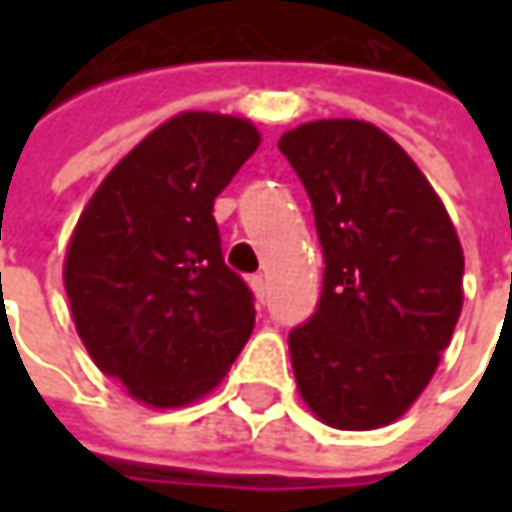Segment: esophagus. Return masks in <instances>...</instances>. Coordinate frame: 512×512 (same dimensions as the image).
I'll return each mask as SVG.
<instances>
[{
	"label": "esophagus",
	"mask_w": 512,
	"mask_h": 512,
	"mask_svg": "<svg viewBox=\"0 0 512 512\" xmlns=\"http://www.w3.org/2000/svg\"><path fill=\"white\" fill-rule=\"evenodd\" d=\"M250 287H253V293H256V299H259V302H265V296H267V282H265V276H262V273H256V276H250Z\"/></svg>",
	"instance_id": "1"
}]
</instances>
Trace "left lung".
<instances>
[{
    "label": "left lung",
    "instance_id": "left-lung-1",
    "mask_svg": "<svg viewBox=\"0 0 512 512\" xmlns=\"http://www.w3.org/2000/svg\"><path fill=\"white\" fill-rule=\"evenodd\" d=\"M279 150L325 253L319 307L287 336L299 393L330 427H384L419 399L459 322L456 227L416 162L370 122H307Z\"/></svg>",
    "mask_w": 512,
    "mask_h": 512
}]
</instances>
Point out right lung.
<instances>
[{"mask_svg":"<svg viewBox=\"0 0 512 512\" xmlns=\"http://www.w3.org/2000/svg\"><path fill=\"white\" fill-rule=\"evenodd\" d=\"M259 142L247 119L179 113L110 170L76 222L65 290L79 339L150 407L210 393L253 333V293L222 259L213 202Z\"/></svg>","mask_w":512,"mask_h":512,"instance_id":"obj_1","label":"right lung"}]
</instances>
